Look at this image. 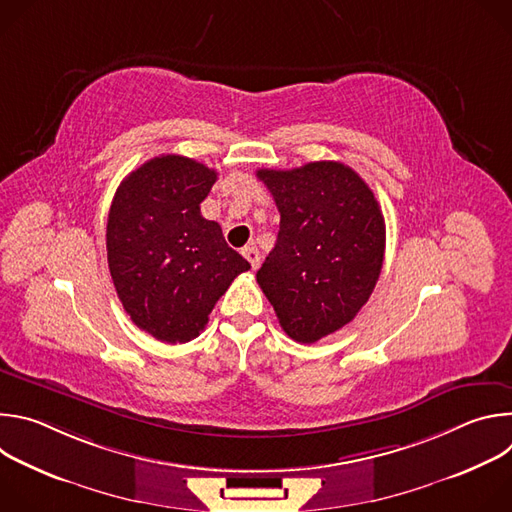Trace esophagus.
<instances>
[{
  "instance_id": "1",
  "label": "esophagus",
  "mask_w": 512,
  "mask_h": 512,
  "mask_svg": "<svg viewBox=\"0 0 512 512\" xmlns=\"http://www.w3.org/2000/svg\"><path fill=\"white\" fill-rule=\"evenodd\" d=\"M243 257H245V259L251 263V267H253V269H257V267H259L261 255H259L257 247H245V249H243Z\"/></svg>"
}]
</instances>
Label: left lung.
<instances>
[{"label": "left lung", "mask_w": 512, "mask_h": 512, "mask_svg": "<svg viewBox=\"0 0 512 512\" xmlns=\"http://www.w3.org/2000/svg\"><path fill=\"white\" fill-rule=\"evenodd\" d=\"M257 178L281 214L257 283L283 332L314 344L352 322L373 294L385 257L381 206L340 162L257 170Z\"/></svg>", "instance_id": "8db88e82"}]
</instances>
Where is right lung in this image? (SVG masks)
I'll list each match as a JSON object with an SVG mask.
<instances>
[{"label": "right lung", "mask_w": 512, "mask_h": 512, "mask_svg": "<svg viewBox=\"0 0 512 512\" xmlns=\"http://www.w3.org/2000/svg\"><path fill=\"white\" fill-rule=\"evenodd\" d=\"M208 166L166 154L117 188L107 221V261L133 324L168 344L196 338L233 279L251 265L206 221L200 202L216 182Z\"/></svg>", "instance_id": "add662e5"}]
</instances>
